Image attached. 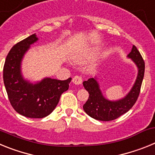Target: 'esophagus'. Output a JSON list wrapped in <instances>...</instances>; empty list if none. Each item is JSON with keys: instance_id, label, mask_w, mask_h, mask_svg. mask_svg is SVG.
Returning a JSON list of instances; mask_svg holds the SVG:
<instances>
[{"instance_id": "esophagus-1", "label": "esophagus", "mask_w": 155, "mask_h": 155, "mask_svg": "<svg viewBox=\"0 0 155 155\" xmlns=\"http://www.w3.org/2000/svg\"><path fill=\"white\" fill-rule=\"evenodd\" d=\"M72 81L74 84H77V85H79V84H82V81H83V79L81 76H74L72 79Z\"/></svg>"}]
</instances>
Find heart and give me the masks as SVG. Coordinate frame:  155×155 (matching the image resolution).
<instances>
[{
    "label": "heart",
    "mask_w": 155,
    "mask_h": 155,
    "mask_svg": "<svg viewBox=\"0 0 155 155\" xmlns=\"http://www.w3.org/2000/svg\"><path fill=\"white\" fill-rule=\"evenodd\" d=\"M93 54L94 53L92 52H78V53H74V55L73 56V61L76 64H81L87 59L91 58Z\"/></svg>",
    "instance_id": "heart-1"
}]
</instances>
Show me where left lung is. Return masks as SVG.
Returning a JSON list of instances; mask_svg holds the SVG:
<instances>
[{
    "mask_svg": "<svg viewBox=\"0 0 155 155\" xmlns=\"http://www.w3.org/2000/svg\"><path fill=\"white\" fill-rule=\"evenodd\" d=\"M127 57L137 65L138 74L134 86L124 98L116 101L106 99L100 90L96 78H92L83 82L84 88L89 94L88 99L83 105V109L91 118L101 121L116 120L127 113L137 102L144 75V61L135 46H133L132 50Z\"/></svg>",
    "mask_w": 155,
    "mask_h": 155,
    "instance_id": "1",
    "label": "left lung"
}]
</instances>
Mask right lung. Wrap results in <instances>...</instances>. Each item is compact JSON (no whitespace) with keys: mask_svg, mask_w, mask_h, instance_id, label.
I'll return each mask as SVG.
<instances>
[{"mask_svg":"<svg viewBox=\"0 0 155 155\" xmlns=\"http://www.w3.org/2000/svg\"><path fill=\"white\" fill-rule=\"evenodd\" d=\"M38 39L33 34L15 45L7 56L3 70L4 83L12 107L21 116L36 119L46 117L54 110L71 81V78L64 81L46 78L35 84L25 80L21 61L30 46Z\"/></svg>","mask_w":155,"mask_h":155,"instance_id":"1","label":"right lung"}]
</instances>
